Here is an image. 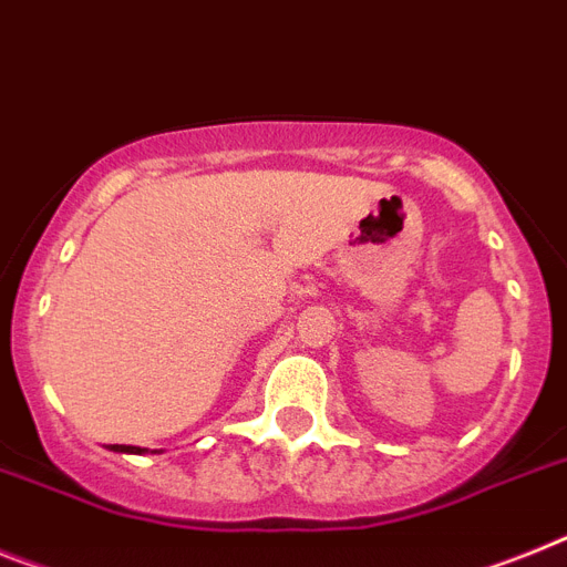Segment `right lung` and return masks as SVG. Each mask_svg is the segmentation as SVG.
Wrapping results in <instances>:
<instances>
[{
	"instance_id": "right-lung-1",
	"label": "right lung",
	"mask_w": 567,
	"mask_h": 567,
	"mask_svg": "<svg viewBox=\"0 0 567 567\" xmlns=\"http://www.w3.org/2000/svg\"><path fill=\"white\" fill-rule=\"evenodd\" d=\"M114 450H120V453H143V447H132V444H114Z\"/></svg>"
}]
</instances>
